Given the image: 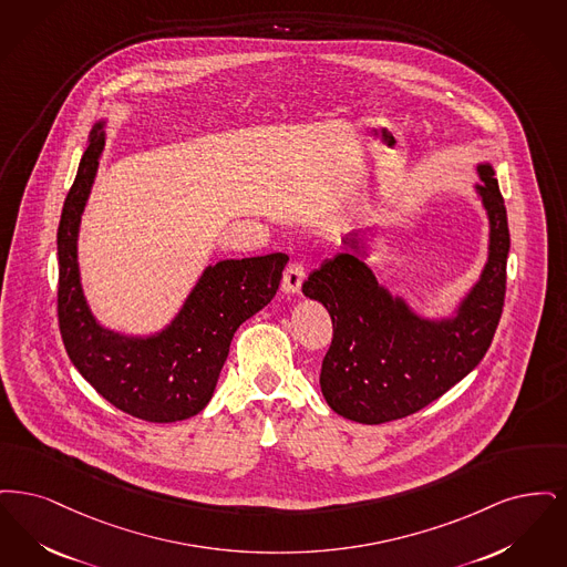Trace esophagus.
<instances>
[{
    "instance_id": "esophagus-1",
    "label": "esophagus",
    "mask_w": 567,
    "mask_h": 567,
    "mask_svg": "<svg viewBox=\"0 0 567 567\" xmlns=\"http://www.w3.org/2000/svg\"><path fill=\"white\" fill-rule=\"evenodd\" d=\"M302 281H305V267L298 265V262H292V265L286 269V272H284L281 288H284V292H288V295H298Z\"/></svg>"
}]
</instances>
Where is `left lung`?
<instances>
[{
    "instance_id": "8db88e82",
    "label": "left lung",
    "mask_w": 567,
    "mask_h": 567,
    "mask_svg": "<svg viewBox=\"0 0 567 567\" xmlns=\"http://www.w3.org/2000/svg\"><path fill=\"white\" fill-rule=\"evenodd\" d=\"M474 186L489 220L487 262L449 316L427 318L377 279L367 237H343L346 249L302 284L332 318V346L321 362L320 388L341 417L377 425L427 406L478 367L504 307L511 249L504 198L492 163H478Z\"/></svg>"
}]
</instances>
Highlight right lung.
Masks as SVG:
<instances>
[{"label":"right lung","instance_id":"right-lung-1","mask_svg":"<svg viewBox=\"0 0 567 567\" xmlns=\"http://www.w3.org/2000/svg\"><path fill=\"white\" fill-rule=\"evenodd\" d=\"M105 121L89 135L56 230L59 326L78 372L133 417L173 423L212 400L237 328L277 295L286 254L207 265L167 326L150 334L105 328L89 307L78 265L80 221L105 148Z\"/></svg>","mask_w":567,"mask_h":567}]
</instances>
